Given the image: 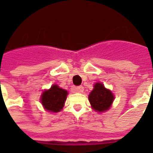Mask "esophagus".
Segmentation results:
<instances>
[{
	"label": "esophagus",
	"instance_id": "obj_1",
	"mask_svg": "<svg viewBox=\"0 0 153 153\" xmlns=\"http://www.w3.org/2000/svg\"><path fill=\"white\" fill-rule=\"evenodd\" d=\"M73 91L74 92H77V93H82L84 91V87L82 86H77V87H74L73 88Z\"/></svg>",
	"mask_w": 153,
	"mask_h": 153
}]
</instances>
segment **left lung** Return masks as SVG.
Returning a JSON list of instances; mask_svg holds the SVG:
<instances>
[{
	"instance_id": "obj_1",
	"label": "left lung",
	"mask_w": 153,
	"mask_h": 153,
	"mask_svg": "<svg viewBox=\"0 0 153 153\" xmlns=\"http://www.w3.org/2000/svg\"><path fill=\"white\" fill-rule=\"evenodd\" d=\"M88 98L92 109L101 113L108 110L114 100V96L111 91L105 88L101 82L94 84L93 91Z\"/></svg>"
}]
</instances>
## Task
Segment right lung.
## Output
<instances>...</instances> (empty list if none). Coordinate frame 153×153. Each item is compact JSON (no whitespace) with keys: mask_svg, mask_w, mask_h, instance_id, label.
Listing matches in <instances>:
<instances>
[{"mask_svg":"<svg viewBox=\"0 0 153 153\" xmlns=\"http://www.w3.org/2000/svg\"><path fill=\"white\" fill-rule=\"evenodd\" d=\"M67 94V91L59 87L58 85H52L49 90L43 92L40 100L46 110L57 113L64 106Z\"/></svg>","mask_w":153,"mask_h":153,"instance_id":"add662e5","label":"right lung"}]
</instances>
